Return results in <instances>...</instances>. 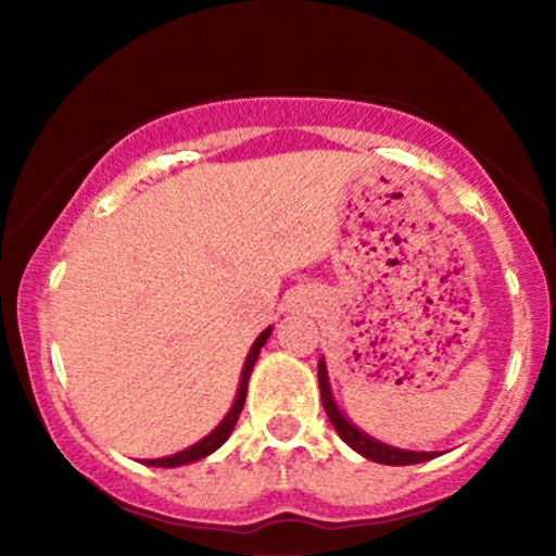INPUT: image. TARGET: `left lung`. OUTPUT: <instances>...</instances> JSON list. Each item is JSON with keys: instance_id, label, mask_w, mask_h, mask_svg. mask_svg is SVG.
Masks as SVG:
<instances>
[{"instance_id": "8db88e82", "label": "left lung", "mask_w": 556, "mask_h": 556, "mask_svg": "<svg viewBox=\"0 0 556 556\" xmlns=\"http://www.w3.org/2000/svg\"><path fill=\"white\" fill-rule=\"evenodd\" d=\"M318 387H321V400H324V409L326 415H329V420L333 428H337L339 438L344 440V443L356 451L364 458L375 460V463H382V466H415V463H425V460H432L438 453H420V451H405V447H394V445H387L382 440L367 435V432L356 428V425L349 420V417L341 413L337 400H333V392H331V382H329V369H326V362L324 356L318 359Z\"/></svg>"}]
</instances>
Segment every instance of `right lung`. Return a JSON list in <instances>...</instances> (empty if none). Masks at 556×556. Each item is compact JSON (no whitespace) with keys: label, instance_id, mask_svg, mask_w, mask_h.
<instances>
[{"label":"right lung","instance_id":"right-lung-1","mask_svg":"<svg viewBox=\"0 0 556 556\" xmlns=\"http://www.w3.org/2000/svg\"><path fill=\"white\" fill-rule=\"evenodd\" d=\"M273 331V326H268L261 337L253 341V346H250V352L245 356V364H242V375H240V384H238V394H235V402L232 407L227 409V415L223 417V422L217 425L215 430L210 432V435H204L200 443L185 447V451L174 453V455H166V458H154V460H143V466H154V468H177V466H187V463H194V460H202L207 458L217 451L219 445L225 443L227 438H230V432L235 430V422H238V417L242 413V405H245V397H248V382H250V375H253V367L257 362V356H261V349L265 346V341H268Z\"/></svg>","mask_w":556,"mask_h":556}]
</instances>
